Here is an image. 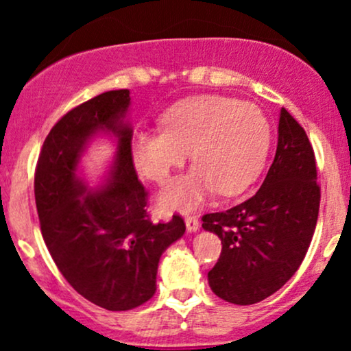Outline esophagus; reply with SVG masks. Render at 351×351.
Instances as JSON below:
<instances>
[{"instance_id":"obj_1","label":"esophagus","mask_w":351,"mask_h":351,"mask_svg":"<svg viewBox=\"0 0 351 351\" xmlns=\"http://www.w3.org/2000/svg\"><path fill=\"white\" fill-rule=\"evenodd\" d=\"M184 223H186V229L189 232H195V231H198V229H199V221L195 215H189V216L184 217Z\"/></svg>"}]
</instances>
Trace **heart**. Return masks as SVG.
I'll return each instance as SVG.
<instances>
[{
  "label": "heart",
  "instance_id": "heart-1",
  "mask_svg": "<svg viewBox=\"0 0 351 351\" xmlns=\"http://www.w3.org/2000/svg\"><path fill=\"white\" fill-rule=\"evenodd\" d=\"M271 142L261 108L219 95H199L173 106L160 119V132H136L130 152L136 171L165 184L191 155L195 165L160 198L168 211L193 208L216 189L221 196L243 193L257 178Z\"/></svg>",
  "mask_w": 351,
  "mask_h": 351
}]
</instances>
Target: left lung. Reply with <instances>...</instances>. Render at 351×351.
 <instances>
[{"label":"left lung","instance_id":"left-lung-1","mask_svg":"<svg viewBox=\"0 0 351 351\" xmlns=\"http://www.w3.org/2000/svg\"><path fill=\"white\" fill-rule=\"evenodd\" d=\"M320 186L307 134L285 108L279 138L263 186L228 211L208 213L203 228L217 234L221 256L208 282L236 305H251L277 292L300 267L317 226Z\"/></svg>","mask_w":351,"mask_h":351}]
</instances>
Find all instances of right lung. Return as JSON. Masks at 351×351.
I'll use <instances>...</instances> for the list:
<instances>
[{
    "label": "right lung",
    "mask_w": 351,
    "mask_h": 351,
    "mask_svg": "<svg viewBox=\"0 0 351 351\" xmlns=\"http://www.w3.org/2000/svg\"><path fill=\"white\" fill-rule=\"evenodd\" d=\"M127 88L108 90L60 117L46 136L34 173L43 239L64 279L84 299L120 312L150 300L160 257L186 231L183 217L153 223L148 193L135 171L132 128L123 123ZM114 131L117 153L109 183L87 192L77 165L88 138Z\"/></svg>",
    "instance_id": "right-lung-1"
}]
</instances>
